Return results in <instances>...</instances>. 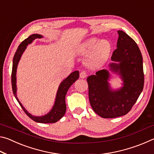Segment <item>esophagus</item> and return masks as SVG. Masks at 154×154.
<instances>
[{"label":"esophagus","instance_id":"1","mask_svg":"<svg viewBox=\"0 0 154 154\" xmlns=\"http://www.w3.org/2000/svg\"><path fill=\"white\" fill-rule=\"evenodd\" d=\"M88 76V72L85 71H83L80 72V77L81 78H85Z\"/></svg>","mask_w":154,"mask_h":154}]
</instances>
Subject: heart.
<instances>
[{
    "label": "heart",
    "instance_id": "b5f03b06",
    "mask_svg": "<svg viewBox=\"0 0 154 154\" xmlns=\"http://www.w3.org/2000/svg\"><path fill=\"white\" fill-rule=\"evenodd\" d=\"M111 51V44L106 40L99 42L96 38H92L85 41L80 46L81 54H88L85 58V63L89 66H98L106 59Z\"/></svg>",
    "mask_w": 154,
    "mask_h": 154
}]
</instances>
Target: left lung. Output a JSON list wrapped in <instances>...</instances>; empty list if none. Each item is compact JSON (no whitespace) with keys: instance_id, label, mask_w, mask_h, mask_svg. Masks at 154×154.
<instances>
[{"instance_id":"8db88e82","label":"left lung","mask_w":154,"mask_h":154,"mask_svg":"<svg viewBox=\"0 0 154 154\" xmlns=\"http://www.w3.org/2000/svg\"><path fill=\"white\" fill-rule=\"evenodd\" d=\"M117 48L111 60L119 62L109 66L124 81L120 90L110 89L107 80L109 72L100 70L87 78L89 100L94 111L103 118L125 116L131 110L144 86L143 57L136 42L122 30L118 31Z\"/></svg>"}]
</instances>
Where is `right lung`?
Masks as SVG:
<instances>
[{"instance_id":"right-lung-1","label":"right lung","mask_w":154,"mask_h":154,"mask_svg":"<svg viewBox=\"0 0 154 154\" xmlns=\"http://www.w3.org/2000/svg\"><path fill=\"white\" fill-rule=\"evenodd\" d=\"M42 36L38 34H34L28 36L27 38H26L24 41H23L20 45L18 47L16 52H15L14 60H13V66H12V72H11V85H12V90L13 93L15 96V98L19 103L21 107L22 108L23 110L25 112V113L29 117L30 119H32L33 121L38 123H43V124H52L58 122L59 119H60L62 117L64 116L65 112H66V106L65 103V96L67 93V91L69 90V88L71 86V85L75 81L78 79L79 77V72L78 71L72 72V73L69 75V76L66 77L63 82L61 83L58 88V92H57L56 98L55 101V104L53 106V108L45 116L41 117H35L30 115L28 112L26 110L24 106H22V104L18 100L16 95V70L17 64L19 62L20 59L22 56V54L24 51L25 49L26 48V46L32 42L33 40H35L36 38H41Z\"/></svg>"}]
</instances>
